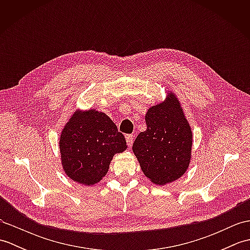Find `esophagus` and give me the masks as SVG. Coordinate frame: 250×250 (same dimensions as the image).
<instances>
[{
  "label": "esophagus",
  "mask_w": 250,
  "mask_h": 250,
  "mask_svg": "<svg viewBox=\"0 0 250 250\" xmlns=\"http://www.w3.org/2000/svg\"><path fill=\"white\" fill-rule=\"evenodd\" d=\"M125 140H126V144H128V146H129V147H131V146H132V144H133L134 135H132V134L125 135Z\"/></svg>",
  "instance_id": "esophagus-1"
}]
</instances>
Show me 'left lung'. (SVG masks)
Instances as JSON below:
<instances>
[{
    "label": "left lung",
    "mask_w": 250,
    "mask_h": 250,
    "mask_svg": "<svg viewBox=\"0 0 250 250\" xmlns=\"http://www.w3.org/2000/svg\"><path fill=\"white\" fill-rule=\"evenodd\" d=\"M147 129L132 146L143 173L152 184L164 186L187 172L192 159L193 136L176 93L167 90V98L148 108Z\"/></svg>",
    "instance_id": "8db88e82"
}]
</instances>
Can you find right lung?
Returning <instances> with one entry per match:
<instances>
[{
    "instance_id": "1",
    "label": "right lung",
    "mask_w": 250,
    "mask_h": 250,
    "mask_svg": "<svg viewBox=\"0 0 250 250\" xmlns=\"http://www.w3.org/2000/svg\"><path fill=\"white\" fill-rule=\"evenodd\" d=\"M126 147L125 136L105 113L76 108L60 133L63 172L73 182L93 186L107 174L116 153L124 152Z\"/></svg>"
}]
</instances>
